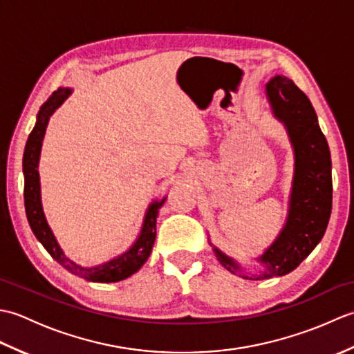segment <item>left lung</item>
<instances>
[{"mask_svg": "<svg viewBox=\"0 0 354 354\" xmlns=\"http://www.w3.org/2000/svg\"><path fill=\"white\" fill-rule=\"evenodd\" d=\"M274 114L284 123L295 149V176L290 209L280 236L259 259L266 265L260 275L245 278L266 280L289 274L319 243L332 213V160L324 133L307 95L284 76H275L266 85ZM217 260L230 272L239 274L236 261L214 248Z\"/></svg>", "mask_w": 354, "mask_h": 354, "instance_id": "obj_1", "label": "left lung"}]
</instances>
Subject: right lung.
<instances>
[{
	"label": "right lung",
	"instance_id": "add662e5",
	"mask_svg": "<svg viewBox=\"0 0 354 354\" xmlns=\"http://www.w3.org/2000/svg\"><path fill=\"white\" fill-rule=\"evenodd\" d=\"M71 94V89L68 88H59L57 91L53 93L47 102H45L39 114H37L36 124L33 131L30 132L26 150H24V158H22V170H24V205H26V214L27 221L30 223V228H32L33 234L36 239L39 240L45 250L55 259L59 265H62L68 272L77 275L84 280L88 281H99V283H114L124 280V278L131 277L132 274L137 272V270L145 265L146 260L149 259L150 252H152V248L155 243L156 237V217L158 212L164 204V199L160 202H153L152 205L149 207L145 225H142L141 234L137 242L131 248L129 251L124 252L120 257L111 260L108 263H103L100 266L95 268H82L76 263L66 259L61 248H59L55 236L48 227L47 221H45V216L42 212L41 205V187H39V173H37V161H39V153H41V146H42V138L45 133V127L48 124L50 115L55 112L64 100Z\"/></svg>",
	"mask_w": 354,
	"mask_h": 354
}]
</instances>
